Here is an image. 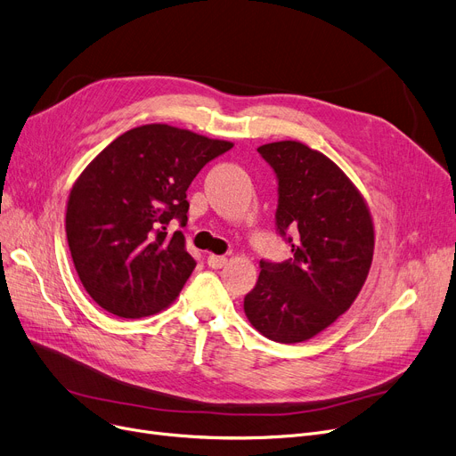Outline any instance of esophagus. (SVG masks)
<instances>
[{"mask_svg":"<svg viewBox=\"0 0 456 456\" xmlns=\"http://www.w3.org/2000/svg\"><path fill=\"white\" fill-rule=\"evenodd\" d=\"M207 262H208L210 268L220 270V268H224V266L227 265V258L222 256V255H208V256H207Z\"/></svg>","mask_w":456,"mask_h":456,"instance_id":"esophagus-1","label":"esophagus"}]
</instances>
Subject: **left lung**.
Masks as SVG:
<instances>
[{"mask_svg": "<svg viewBox=\"0 0 456 456\" xmlns=\"http://www.w3.org/2000/svg\"><path fill=\"white\" fill-rule=\"evenodd\" d=\"M258 153L277 174V231L294 256L260 260L244 313L266 338L297 344L332 325L361 294L373 260V220L361 191L323 153L296 140L265 143ZM289 228L296 239L285 236Z\"/></svg>", "mask_w": 456, "mask_h": 456, "instance_id": "left-lung-1", "label": "left lung"}]
</instances>
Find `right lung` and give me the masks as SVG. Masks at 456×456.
I'll return each instance as SVG.
<instances>
[{
    "label": "right lung",
    "instance_id": "1",
    "mask_svg": "<svg viewBox=\"0 0 456 456\" xmlns=\"http://www.w3.org/2000/svg\"><path fill=\"white\" fill-rule=\"evenodd\" d=\"M231 148L148 124L119 134L85 167L69 190L66 236L85 290L107 313L136 320L175 301L196 260L167 224L184 225L190 183Z\"/></svg>",
    "mask_w": 456,
    "mask_h": 456
}]
</instances>
